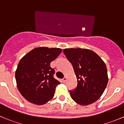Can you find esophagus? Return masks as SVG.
I'll use <instances>...</instances> for the list:
<instances>
[{"label": "esophagus", "mask_w": 124, "mask_h": 124, "mask_svg": "<svg viewBox=\"0 0 124 124\" xmlns=\"http://www.w3.org/2000/svg\"><path fill=\"white\" fill-rule=\"evenodd\" d=\"M66 80H67V77H66V76H65V77L62 78V82H65Z\"/></svg>", "instance_id": "esophagus-1"}]
</instances>
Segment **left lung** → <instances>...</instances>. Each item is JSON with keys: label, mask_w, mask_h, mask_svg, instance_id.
Wrapping results in <instances>:
<instances>
[{"label": "left lung", "mask_w": 124, "mask_h": 124, "mask_svg": "<svg viewBox=\"0 0 124 124\" xmlns=\"http://www.w3.org/2000/svg\"><path fill=\"white\" fill-rule=\"evenodd\" d=\"M63 53L72 63L77 79V86L70 91L75 102L87 106L102 95L108 83L106 65L93 51L85 48H65Z\"/></svg>", "instance_id": "1"}]
</instances>
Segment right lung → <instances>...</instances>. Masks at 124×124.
<instances>
[{"mask_svg": "<svg viewBox=\"0 0 124 124\" xmlns=\"http://www.w3.org/2000/svg\"><path fill=\"white\" fill-rule=\"evenodd\" d=\"M61 52V48L38 47L20 61L16 71L17 86L29 102L42 105L52 99L61 83L53 77L54 70L50 63Z\"/></svg>", "mask_w": 124, "mask_h": 124, "instance_id": "obj_1", "label": "right lung"}]
</instances>
